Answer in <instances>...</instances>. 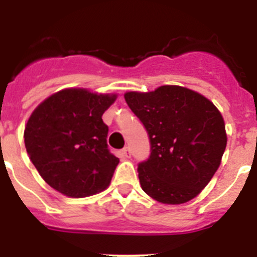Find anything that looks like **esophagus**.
<instances>
[{
  "instance_id": "obj_1",
  "label": "esophagus",
  "mask_w": 257,
  "mask_h": 257,
  "mask_svg": "<svg viewBox=\"0 0 257 257\" xmlns=\"http://www.w3.org/2000/svg\"><path fill=\"white\" fill-rule=\"evenodd\" d=\"M121 157L122 158H124V160H127V158H130L131 157V152H130V149L128 148H123L121 151Z\"/></svg>"
}]
</instances>
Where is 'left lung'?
Here are the masks:
<instances>
[{
	"instance_id": "8db88e82",
	"label": "left lung",
	"mask_w": 257,
	"mask_h": 257,
	"mask_svg": "<svg viewBox=\"0 0 257 257\" xmlns=\"http://www.w3.org/2000/svg\"><path fill=\"white\" fill-rule=\"evenodd\" d=\"M124 99L151 139V157L138 169L142 189L163 205L196 198L217 171L226 148L219 109L199 92L176 85L128 91Z\"/></svg>"
}]
</instances>
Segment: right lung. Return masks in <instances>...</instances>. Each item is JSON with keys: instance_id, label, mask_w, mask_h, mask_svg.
<instances>
[{"instance_id": "add662e5", "label": "right lung", "mask_w": 257, "mask_h": 257, "mask_svg": "<svg viewBox=\"0 0 257 257\" xmlns=\"http://www.w3.org/2000/svg\"><path fill=\"white\" fill-rule=\"evenodd\" d=\"M117 94L63 88L36 106L24 128L27 153L41 178L69 198L109 187L119 160L109 153L103 113Z\"/></svg>"}]
</instances>
